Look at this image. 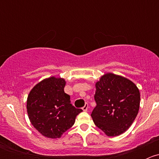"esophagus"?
I'll return each mask as SVG.
<instances>
[{"instance_id": "obj_1", "label": "esophagus", "mask_w": 159, "mask_h": 159, "mask_svg": "<svg viewBox=\"0 0 159 159\" xmlns=\"http://www.w3.org/2000/svg\"><path fill=\"white\" fill-rule=\"evenodd\" d=\"M88 108H89V105H88V104H85V105H84V106L82 108V110L84 111H87Z\"/></svg>"}]
</instances>
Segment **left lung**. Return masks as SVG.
Masks as SVG:
<instances>
[{
  "instance_id": "left-lung-1",
  "label": "left lung",
  "mask_w": 159,
  "mask_h": 159,
  "mask_svg": "<svg viewBox=\"0 0 159 159\" xmlns=\"http://www.w3.org/2000/svg\"><path fill=\"white\" fill-rule=\"evenodd\" d=\"M94 125L109 137L124 133L132 125L140 107V92L131 81L106 73L95 83Z\"/></svg>"
}]
</instances>
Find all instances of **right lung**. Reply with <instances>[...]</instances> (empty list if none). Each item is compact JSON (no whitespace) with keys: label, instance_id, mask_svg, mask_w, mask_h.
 <instances>
[{"label":"right lung","instance_id":"obj_1","mask_svg":"<svg viewBox=\"0 0 159 159\" xmlns=\"http://www.w3.org/2000/svg\"><path fill=\"white\" fill-rule=\"evenodd\" d=\"M65 78L52 76L34 86L27 99V112L32 125L43 136L59 139L75 124L82 111L70 104L64 91Z\"/></svg>","mask_w":159,"mask_h":159}]
</instances>
